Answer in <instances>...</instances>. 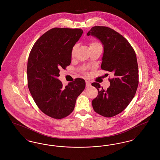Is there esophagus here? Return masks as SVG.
<instances>
[{
	"instance_id": "obj_1",
	"label": "esophagus",
	"mask_w": 160,
	"mask_h": 160,
	"mask_svg": "<svg viewBox=\"0 0 160 160\" xmlns=\"http://www.w3.org/2000/svg\"><path fill=\"white\" fill-rule=\"evenodd\" d=\"M91 86V83L89 81H86V87H89Z\"/></svg>"
}]
</instances>
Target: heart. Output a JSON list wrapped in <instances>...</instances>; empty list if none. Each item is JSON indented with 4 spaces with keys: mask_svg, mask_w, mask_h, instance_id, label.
<instances>
[{
    "mask_svg": "<svg viewBox=\"0 0 160 160\" xmlns=\"http://www.w3.org/2000/svg\"><path fill=\"white\" fill-rule=\"evenodd\" d=\"M98 44H98V42H92L91 44L90 47H91V46H95V45H98ZM76 48L77 45H75V46H74V47H72V50H71V56H74V54H75V52H76Z\"/></svg>",
    "mask_w": 160,
    "mask_h": 160,
    "instance_id": "obj_1",
    "label": "heart"
}]
</instances>
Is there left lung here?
Returning <instances> with one entry per match:
<instances>
[{
	"mask_svg": "<svg viewBox=\"0 0 160 160\" xmlns=\"http://www.w3.org/2000/svg\"><path fill=\"white\" fill-rule=\"evenodd\" d=\"M99 39L104 53L101 68L113 74L110 86L104 90L98 83H92L98 91L92 100L97 113L110 118L121 113L134 98L138 84L136 54L129 42L118 32L105 26H94L87 33Z\"/></svg>",
	"mask_w": 160,
	"mask_h": 160,
	"instance_id": "1",
	"label": "left lung"
}]
</instances>
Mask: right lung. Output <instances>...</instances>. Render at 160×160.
I'll return each instance as SVG.
<instances>
[{"mask_svg": "<svg viewBox=\"0 0 160 160\" xmlns=\"http://www.w3.org/2000/svg\"><path fill=\"white\" fill-rule=\"evenodd\" d=\"M81 29L55 28L36 41L29 56L27 67L28 88L39 108L56 119L74 110L77 97L85 88V81L77 78L63 86L59 69L71 62L72 47L82 35Z\"/></svg>", "mask_w": 160, "mask_h": 160, "instance_id": "obj_1", "label": "right lung"}]
</instances>
